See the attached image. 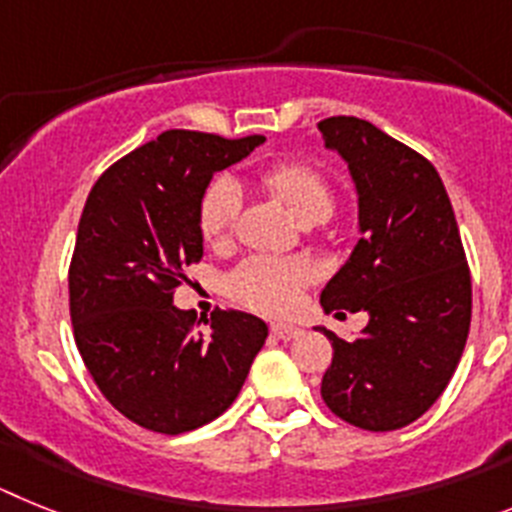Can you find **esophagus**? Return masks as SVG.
<instances>
[{
    "label": "esophagus",
    "mask_w": 512,
    "mask_h": 512,
    "mask_svg": "<svg viewBox=\"0 0 512 512\" xmlns=\"http://www.w3.org/2000/svg\"><path fill=\"white\" fill-rule=\"evenodd\" d=\"M270 332H273L278 340H293V337L304 335V330H301V327H296V324H288V322H273L270 324Z\"/></svg>",
    "instance_id": "esophagus-1"
}]
</instances>
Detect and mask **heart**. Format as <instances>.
Segmentation results:
<instances>
[{
	"instance_id": "obj_1",
	"label": "heart",
	"mask_w": 512,
	"mask_h": 512,
	"mask_svg": "<svg viewBox=\"0 0 512 512\" xmlns=\"http://www.w3.org/2000/svg\"><path fill=\"white\" fill-rule=\"evenodd\" d=\"M262 182L301 221H322L332 213L335 193L330 180L309 162H281L262 172ZM239 213V190L231 180H213L201 198L198 226L208 244L229 242ZM314 262L306 257L255 255L229 278L231 296L252 309L281 314L299 299L301 286L314 278Z\"/></svg>"
}]
</instances>
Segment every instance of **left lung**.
Masks as SVG:
<instances>
[{
	"instance_id": "left-lung-1",
	"label": "left lung",
	"mask_w": 512,
	"mask_h": 512,
	"mask_svg": "<svg viewBox=\"0 0 512 512\" xmlns=\"http://www.w3.org/2000/svg\"><path fill=\"white\" fill-rule=\"evenodd\" d=\"M319 133L348 162L361 226L319 301L324 311H368L353 342L317 327L332 342L322 399L355 428L386 433L425 415L459 366L471 322L469 265L428 159L353 115L324 118Z\"/></svg>"
}]
</instances>
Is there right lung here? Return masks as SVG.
<instances>
[{
  "instance_id": "add662e5",
  "label": "right lung",
  "mask_w": 512,
  "mask_h": 512,
  "mask_svg": "<svg viewBox=\"0 0 512 512\" xmlns=\"http://www.w3.org/2000/svg\"><path fill=\"white\" fill-rule=\"evenodd\" d=\"M262 141L164 131L87 195L69 265L74 340L97 389L141 428L180 435L216 420L265 345L268 324L252 314L219 309L195 332L172 304L185 268L203 257L208 182Z\"/></svg>"
}]
</instances>
